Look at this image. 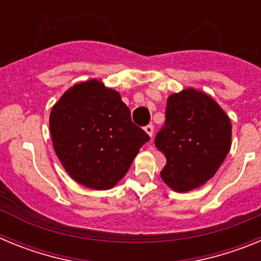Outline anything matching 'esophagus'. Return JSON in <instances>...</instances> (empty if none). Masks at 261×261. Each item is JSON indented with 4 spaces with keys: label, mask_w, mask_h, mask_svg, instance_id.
<instances>
[{
    "label": "esophagus",
    "mask_w": 261,
    "mask_h": 261,
    "mask_svg": "<svg viewBox=\"0 0 261 261\" xmlns=\"http://www.w3.org/2000/svg\"><path fill=\"white\" fill-rule=\"evenodd\" d=\"M145 132L150 136V137H153V133H154V125H153V124H149V125L145 126Z\"/></svg>",
    "instance_id": "34e87169"
}]
</instances>
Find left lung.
<instances>
[{
	"label": "left lung",
	"instance_id": "left-lung-1",
	"mask_svg": "<svg viewBox=\"0 0 261 261\" xmlns=\"http://www.w3.org/2000/svg\"><path fill=\"white\" fill-rule=\"evenodd\" d=\"M154 144L166 156L163 181L188 192L206 183L222 165L231 144V123L211 96L187 89L168 96L165 124Z\"/></svg>",
	"mask_w": 261,
	"mask_h": 261
}]
</instances>
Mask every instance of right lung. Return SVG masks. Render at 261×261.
Listing matches in <instances>:
<instances>
[{
	"label": "right lung",
	"mask_w": 261,
	"mask_h": 261,
	"mask_svg": "<svg viewBox=\"0 0 261 261\" xmlns=\"http://www.w3.org/2000/svg\"><path fill=\"white\" fill-rule=\"evenodd\" d=\"M49 126L66 172L93 190L112 188L150 140L133 123L120 94L96 80L69 89L53 106Z\"/></svg>",
	"instance_id": "obj_1"
}]
</instances>
